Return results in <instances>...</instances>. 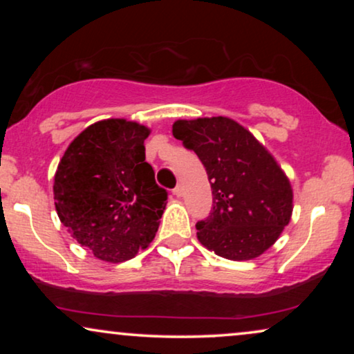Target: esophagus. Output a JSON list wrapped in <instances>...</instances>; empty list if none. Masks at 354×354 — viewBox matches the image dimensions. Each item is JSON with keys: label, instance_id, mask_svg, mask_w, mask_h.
I'll return each instance as SVG.
<instances>
[{"label": "esophagus", "instance_id": "1", "mask_svg": "<svg viewBox=\"0 0 354 354\" xmlns=\"http://www.w3.org/2000/svg\"><path fill=\"white\" fill-rule=\"evenodd\" d=\"M174 195H176V196H182L183 195V187L180 185V183H178V185L174 188Z\"/></svg>", "mask_w": 354, "mask_h": 354}]
</instances>
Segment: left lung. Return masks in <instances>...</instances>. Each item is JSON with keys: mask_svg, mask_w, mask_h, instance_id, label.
I'll return each instance as SVG.
<instances>
[{"mask_svg": "<svg viewBox=\"0 0 354 354\" xmlns=\"http://www.w3.org/2000/svg\"><path fill=\"white\" fill-rule=\"evenodd\" d=\"M172 133L206 167L212 211L196 224L203 246L232 261L258 258L272 246L293 211V190L272 154L250 130L224 115L178 119Z\"/></svg>", "mask_w": 354, "mask_h": 354, "instance_id": "left-lung-1", "label": "left lung"}]
</instances>
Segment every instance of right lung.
Listing matches in <instances>:
<instances>
[{"instance_id": "obj_1", "label": "right lung", "mask_w": 354, "mask_h": 354, "mask_svg": "<svg viewBox=\"0 0 354 354\" xmlns=\"http://www.w3.org/2000/svg\"><path fill=\"white\" fill-rule=\"evenodd\" d=\"M149 132L133 120H98L72 140L57 164L53 193L59 221L106 263L148 248L166 209L167 192L145 161Z\"/></svg>"}]
</instances>
